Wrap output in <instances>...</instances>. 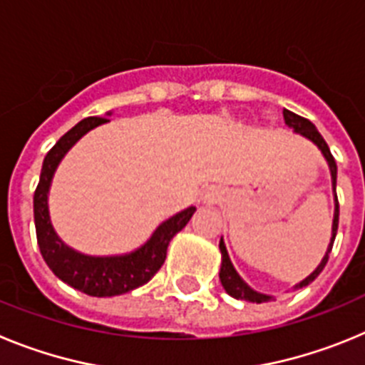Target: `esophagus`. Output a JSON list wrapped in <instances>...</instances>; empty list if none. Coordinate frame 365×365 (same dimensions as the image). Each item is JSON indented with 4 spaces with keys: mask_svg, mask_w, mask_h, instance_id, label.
I'll return each instance as SVG.
<instances>
[{
    "mask_svg": "<svg viewBox=\"0 0 365 365\" xmlns=\"http://www.w3.org/2000/svg\"><path fill=\"white\" fill-rule=\"evenodd\" d=\"M219 197H221V193H219L217 188H208L205 192V195H202V199H205L206 202H215Z\"/></svg>",
    "mask_w": 365,
    "mask_h": 365,
    "instance_id": "esophagus-1",
    "label": "esophagus"
}]
</instances>
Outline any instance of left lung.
Instances as JSON below:
<instances>
[{
  "instance_id": "1",
  "label": "left lung",
  "mask_w": 365,
  "mask_h": 365,
  "mask_svg": "<svg viewBox=\"0 0 365 365\" xmlns=\"http://www.w3.org/2000/svg\"><path fill=\"white\" fill-rule=\"evenodd\" d=\"M283 118H285V124L291 125L292 130L296 131V133H299L302 137L309 138L311 143H314L316 146L320 148V151L324 153L325 160H327L329 164V170H331V179H333V190L336 192V160H334V157L331 155V150H329L327 143L324 140V137H322L320 133H318V130L314 128V124H312L311 120H307V118L299 117V115H296V113L289 111V109H283ZM334 201H336V206H334V219H333V237H331V243H329L327 247V252H325L324 259H322V263L318 267H316L314 272H311L307 276V278L303 279V282H299L298 285H296V289H302V287H307L309 283L314 282L316 278H318V274L324 270V267L327 265V259H329V254H331V250H333V243H334V237H336V230H338V197L336 193H334ZM219 248H221V256H222V261H221V270H219V279H221V285L225 287V291L228 292V294L232 296V298L235 299H247V302H254V303H263V302H269L270 296L267 294H261V292H256L254 289H250V287L247 285V283L241 279V276L237 272H235L234 265H232L230 257H228V252H227V247H225V241H219Z\"/></svg>"
}]
</instances>
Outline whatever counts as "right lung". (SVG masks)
Here are the masks:
<instances>
[{
  "instance_id": "1",
  "label": "right lung",
  "mask_w": 365,
  "mask_h": 365,
  "mask_svg": "<svg viewBox=\"0 0 365 365\" xmlns=\"http://www.w3.org/2000/svg\"><path fill=\"white\" fill-rule=\"evenodd\" d=\"M111 115V113H108ZM109 122L102 117L83 118L82 122L71 128L56 144L45 155L41 166L40 182L34 192V225H36V240L45 263L49 265L56 278L71 285L83 294L106 298V296H118L130 292L137 287L144 285L153 278L157 270L163 267L166 259L168 245L173 235L186 227V222L195 212V206L179 212L173 217L166 219L157 230L151 234L150 240L140 248L124 256L95 257L80 254L67 247L54 232L49 217V195L51 180L58 164L63 155L73 148L80 137L91 131L96 125Z\"/></svg>"
}]
</instances>
